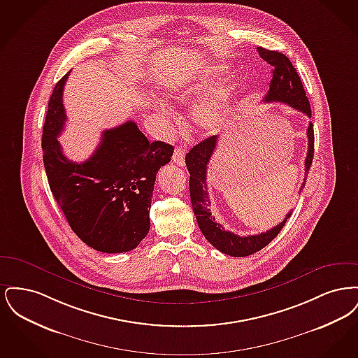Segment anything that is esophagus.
Masks as SVG:
<instances>
[{
	"label": "esophagus",
	"mask_w": 358,
	"mask_h": 358,
	"mask_svg": "<svg viewBox=\"0 0 358 358\" xmlns=\"http://www.w3.org/2000/svg\"><path fill=\"white\" fill-rule=\"evenodd\" d=\"M185 154H187L185 149H182V148H176V150H174V153H173V157H171L173 162H174L176 165H178V166H184V165H185Z\"/></svg>",
	"instance_id": "34e87169"
}]
</instances>
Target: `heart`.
<instances>
[{"mask_svg":"<svg viewBox=\"0 0 358 358\" xmlns=\"http://www.w3.org/2000/svg\"><path fill=\"white\" fill-rule=\"evenodd\" d=\"M227 72L228 69L224 66L209 67L205 69L200 76L194 78L192 82H187L182 87H180L174 92V96L178 101H184V102H192L196 98L204 96L222 82ZM234 91H235V85H224L217 91H215L212 95H209V98H206L204 102L194 106L190 120L200 133L212 134L219 130L222 120L225 117V113L229 107ZM155 108H157V113L161 115H168L171 113L169 106L165 103H158Z\"/></svg>","mask_w":358,"mask_h":358,"instance_id":"1","label":"heart"}]
</instances>
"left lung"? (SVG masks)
Masks as SVG:
<instances>
[{
  "mask_svg": "<svg viewBox=\"0 0 358 358\" xmlns=\"http://www.w3.org/2000/svg\"><path fill=\"white\" fill-rule=\"evenodd\" d=\"M257 52L263 60H266L273 67V79L270 82V90L264 96V102L286 103L295 110H299L308 118H311V108L307 99L306 92L303 85L301 82L299 75L291 64L289 57L282 52L270 51L264 48H257ZM219 136H212L196 145L185 157L187 171L190 174L189 178V189H190V201L193 206V212L196 215L197 224L203 232L205 238L220 252L225 255L243 257V256L252 255L266 245H268L278 234L282 231L285 224L287 222L291 212L286 215V219L276 227L271 228L267 232L259 235H250V236H238L231 231H225L222 224L216 222L215 216L209 208V199H208V187H206V166L209 159L217 146ZM307 139H308V149H307L306 159H305V171L306 176L310 171L313 157H314V129L313 123H308L307 127ZM306 184V177L299 187V194Z\"/></svg>",
  "mask_w": 358,
  "mask_h": 358,
  "instance_id": "left-lung-1",
  "label": "left lung"
}]
</instances>
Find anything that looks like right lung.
Masks as SVG:
<instances>
[{
	"mask_svg": "<svg viewBox=\"0 0 358 358\" xmlns=\"http://www.w3.org/2000/svg\"><path fill=\"white\" fill-rule=\"evenodd\" d=\"M69 75L53 88L43 127V159L52 194L88 247L106 254L131 251L149 234L155 176L171 162L174 149L161 141L149 142L136 122L127 120L104 130L87 161H69L57 141L67 120L63 90Z\"/></svg>",
	"mask_w": 358,
	"mask_h": 358,
	"instance_id": "1",
	"label": "right lung"
}]
</instances>
